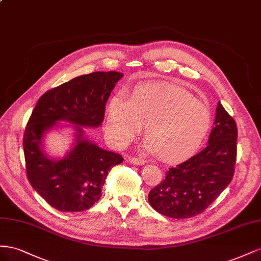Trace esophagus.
<instances>
[{"label": "esophagus", "instance_id": "34e87169", "mask_svg": "<svg viewBox=\"0 0 261 261\" xmlns=\"http://www.w3.org/2000/svg\"><path fill=\"white\" fill-rule=\"evenodd\" d=\"M128 160H129L130 163L135 164V165H144V164L146 163L145 160L140 159V158H136V156H130Z\"/></svg>", "mask_w": 261, "mask_h": 261}]
</instances>
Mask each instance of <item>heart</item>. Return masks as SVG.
Listing matches in <instances>:
<instances>
[{"mask_svg": "<svg viewBox=\"0 0 261 261\" xmlns=\"http://www.w3.org/2000/svg\"><path fill=\"white\" fill-rule=\"evenodd\" d=\"M145 125L147 151L166 162L189 158L202 145L211 128V113L185 89L169 84H141L124 98L115 95L106 109L105 129L111 142L126 145Z\"/></svg>", "mask_w": 261, "mask_h": 261, "instance_id": "heart-1", "label": "heart"}]
</instances>
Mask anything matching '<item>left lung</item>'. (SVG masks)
I'll use <instances>...</instances> for the list:
<instances>
[{"mask_svg": "<svg viewBox=\"0 0 261 261\" xmlns=\"http://www.w3.org/2000/svg\"><path fill=\"white\" fill-rule=\"evenodd\" d=\"M236 142V122L219 102L209 144L167 170L165 179L148 192L153 209L174 219L202 213L233 179Z\"/></svg>", "mask_w": 261, "mask_h": 261, "instance_id": "left-lung-1", "label": "left lung"}]
</instances>
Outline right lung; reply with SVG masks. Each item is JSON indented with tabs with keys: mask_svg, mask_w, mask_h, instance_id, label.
<instances>
[{
	"mask_svg": "<svg viewBox=\"0 0 261 261\" xmlns=\"http://www.w3.org/2000/svg\"><path fill=\"white\" fill-rule=\"evenodd\" d=\"M122 73L94 72L50 89L39 98L24 132L26 175L32 187L62 212H81L101 197L109 170L123 162L120 154L102 150L84 139L82 126L97 128L105 105ZM58 121L76 124L77 144L62 160H50L41 148L42 137Z\"/></svg>",
	"mask_w": 261,
	"mask_h": 261,
	"instance_id": "obj_1",
	"label": "right lung"
}]
</instances>
